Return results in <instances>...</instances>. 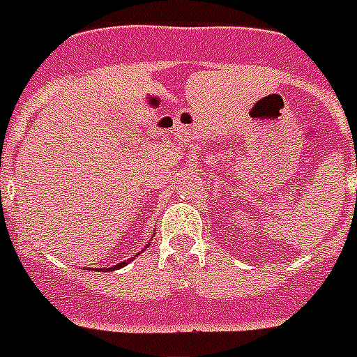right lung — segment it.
Listing matches in <instances>:
<instances>
[{
  "label": "right lung",
  "mask_w": 357,
  "mask_h": 357,
  "mask_svg": "<svg viewBox=\"0 0 357 357\" xmlns=\"http://www.w3.org/2000/svg\"><path fill=\"white\" fill-rule=\"evenodd\" d=\"M132 258H135V257H132ZM132 258H130V260H132ZM130 260H129V262H130ZM125 264H127V262H121V264H116V266H114V268H108V269H119V268H123V266H125Z\"/></svg>",
  "instance_id": "add662e5"
}]
</instances>
